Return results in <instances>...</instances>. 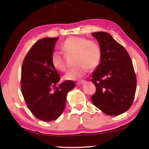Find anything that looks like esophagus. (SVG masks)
Segmentation results:
<instances>
[{"label":"esophagus","mask_w":149,"mask_h":149,"mask_svg":"<svg viewBox=\"0 0 149 149\" xmlns=\"http://www.w3.org/2000/svg\"><path fill=\"white\" fill-rule=\"evenodd\" d=\"M85 83H86V81H85V80H81V81H80L77 82V85H82V84Z\"/></svg>","instance_id":"obj_1"}]
</instances>
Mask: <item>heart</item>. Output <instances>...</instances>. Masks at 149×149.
Returning <instances> with one entry per match:
<instances>
[{"instance_id": "heart-1", "label": "heart", "mask_w": 149, "mask_h": 149, "mask_svg": "<svg viewBox=\"0 0 149 149\" xmlns=\"http://www.w3.org/2000/svg\"><path fill=\"white\" fill-rule=\"evenodd\" d=\"M61 48L66 55H75L74 65L77 66L64 75L65 80L79 79L86 74L88 69H94L100 63L101 48L98 43L93 40L77 36L69 37L64 42ZM51 64L59 71L66 70L64 58L60 53L54 52L52 54Z\"/></svg>"}]
</instances>
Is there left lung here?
<instances>
[{"label":"left lung","mask_w":149,"mask_h":149,"mask_svg":"<svg viewBox=\"0 0 149 149\" xmlns=\"http://www.w3.org/2000/svg\"><path fill=\"white\" fill-rule=\"evenodd\" d=\"M102 50L100 63L91 75L96 93L93 104L107 115H119L133 103L136 90V76L128 52L105 32H93Z\"/></svg>","instance_id":"left-lung-1"}]
</instances>
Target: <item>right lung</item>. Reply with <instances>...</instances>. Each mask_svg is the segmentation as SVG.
<instances>
[{
    "instance_id": "obj_1",
    "label": "right lung",
    "mask_w": 149,
    "mask_h": 149,
    "mask_svg": "<svg viewBox=\"0 0 149 149\" xmlns=\"http://www.w3.org/2000/svg\"><path fill=\"white\" fill-rule=\"evenodd\" d=\"M58 39L45 38L35 43L21 68V91L26 104L35 117L47 122L60 117L66 106L68 93L75 87L72 81L56 86L61 78L51 64V55Z\"/></svg>"
}]
</instances>
